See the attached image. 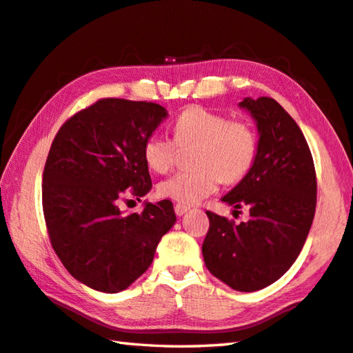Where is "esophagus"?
<instances>
[{
	"label": "esophagus",
	"instance_id": "obj_1",
	"mask_svg": "<svg viewBox=\"0 0 353 353\" xmlns=\"http://www.w3.org/2000/svg\"><path fill=\"white\" fill-rule=\"evenodd\" d=\"M175 213H176V216H183V214L187 212V210H189V205H184V204H175Z\"/></svg>",
	"mask_w": 353,
	"mask_h": 353
}]
</instances>
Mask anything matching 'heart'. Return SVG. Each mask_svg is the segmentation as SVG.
<instances>
[{"instance_id":"heart-1","label":"heart","mask_w":353,"mask_h":353,"mask_svg":"<svg viewBox=\"0 0 353 353\" xmlns=\"http://www.w3.org/2000/svg\"><path fill=\"white\" fill-rule=\"evenodd\" d=\"M179 148L190 149L193 169L181 170L158 185L161 196L179 204H198L225 184L239 183L253 168L259 139L247 120L228 119L224 114L193 105L174 121V139L163 134L148 137L143 157L148 166L168 174L175 166Z\"/></svg>"}]
</instances>
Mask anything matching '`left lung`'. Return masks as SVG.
<instances>
[{"label":"left lung","instance_id":"8db88e82","mask_svg":"<svg viewBox=\"0 0 353 353\" xmlns=\"http://www.w3.org/2000/svg\"><path fill=\"white\" fill-rule=\"evenodd\" d=\"M261 134L253 168L222 198L250 219L207 210L210 227L203 242L207 270L236 291L250 292L274 283L299 257L317 205V175L311 149L294 119L274 99L241 102Z\"/></svg>","mask_w":353,"mask_h":353}]
</instances>
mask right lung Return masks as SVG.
<instances>
[{"mask_svg": "<svg viewBox=\"0 0 353 353\" xmlns=\"http://www.w3.org/2000/svg\"><path fill=\"white\" fill-rule=\"evenodd\" d=\"M166 117L154 102L99 99L73 114L50 146L42 174L50 242L70 274L92 290H126L175 224L169 199L148 203L141 213L119 207L152 187L143 146Z\"/></svg>", "mask_w": 353, "mask_h": 353, "instance_id": "obj_1", "label": "right lung"}]
</instances>
